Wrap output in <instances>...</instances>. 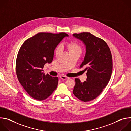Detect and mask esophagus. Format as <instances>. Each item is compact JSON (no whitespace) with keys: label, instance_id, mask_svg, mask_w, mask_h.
<instances>
[{"label":"esophagus","instance_id":"esophagus-1","mask_svg":"<svg viewBox=\"0 0 131 131\" xmlns=\"http://www.w3.org/2000/svg\"><path fill=\"white\" fill-rule=\"evenodd\" d=\"M60 78L62 80H66L67 79L69 78V77H67V76H60Z\"/></svg>","mask_w":131,"mask_h":131}]
</instances>
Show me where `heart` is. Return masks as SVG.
<instances>
[{
  "instance_id": "obj_1",
  "label": "heart",
  "mask_w": 131,
  "mask_h": 131,
  "mask_svg": "<svg viewBox=\"0 0 131 131\" xmlns=\"http://www.w3.org/2000/svg\"><path fill=\"white\" fill-rule=\"evenodd\" d=\"M66 47H67V49L68 50L69 53H78L81 54L83 48L81 45L76 40H71L66 44ZM61 50V46H59L56 48L55 50V55H58Z\"/></svg>"
}]
</instances>
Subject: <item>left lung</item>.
Listing matches in <instances>:
<instances>
[{
    "label": "left lung",
    "mask_w": 131,
    "mask_h": 131,
    "mask_svg": "<svg viewBox=\"0 0 131 131\" xmlns=\"http://www.w3.org/2000/svg\"><path fill=\"white\" fill-rule=\"evenodd\" d=\"M73 36L86 46V54L80 68L87 71L86 81L76 78L73 93L83 102L96 99L107 85L113 70V59L110 49L102 39L90 32L73 34Z\"/></svg>",
    "instance_id": "obj_1"
}]
</instances>
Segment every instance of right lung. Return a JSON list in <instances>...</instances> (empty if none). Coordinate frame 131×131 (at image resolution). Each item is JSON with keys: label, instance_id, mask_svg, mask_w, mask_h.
<instances>
[{"label": "right lung", "instance_id": "add662e5", "mask_svg": "<svg viewBox=\"0 0 131 131\" xmlns=\"http://www.w3.org/2000/svg\"><path fill=\"white\" fill-rule=\"evenodd\" d=\"M65 36V32H39L24 42L16 60L17 79L28 94L42 101L50 96L57 89L58 77L43 72L44 65L51 63L54 50Z\"/></svg>", "mask_w": 131, "mask_h": 131}]
</instances>
